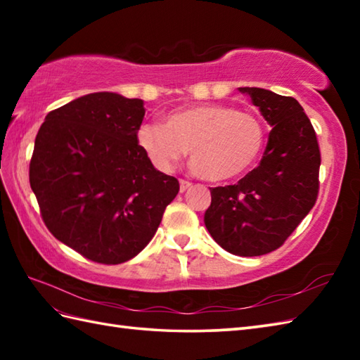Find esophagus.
<instances>
[{
    "label": "esophagus",
    "instance_id": "34e87169",
    "mask_svg": "<svg viewBox=\"0 0 360 360\" xmlns=\"http://www.w3.org/2000/svg\"><path fill=\"white\" fill-rule=\"evenodd\" d=\"M179 184H181V192H182V193L187 192V190H188L190 187H192V182H188V181H186V179H181Z\"/></svg>",
    "mask_w": 360,
    "mask_h": 360
}]
</instances>
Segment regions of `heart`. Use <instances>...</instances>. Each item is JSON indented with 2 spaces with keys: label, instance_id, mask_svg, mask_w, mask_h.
<instances>
[{
  "label": "heart",
  "instance_id": "heart-1",
  "mask_svg": "<svg viewBox=\"0 0 360 360\" xmlns=\"http://www.w3.org/2000/svg\"><path fill=\"white\" fill-rule=\"evenodd\" d=\"M264 137L255 114L219 103L184 106L168 112L165 125L145 122L136 133L137 145L159 172H172L190 150L193 168L207 181L246 173L262 155Z\"/></svg>",
  "mask_w": 360,
  "mask_h": 360
}]
</instances>
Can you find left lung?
Instances as JSON below:
<instances>
[{"label": "left lung", "mask_w": 360, "mask_h": 360, "mask_svg": "<svg viewBox=\"0 0 360 360\" xmlns=\"http://www.w3.org/2000/svg\"><path fill=\"white\" fill-rule=\"evenodd\" d=\"M272 127L259 165L238 184L210 188L204 223L212 238L238 257L283 246L319 195L320 150L314 128L294 97L240 88Z\"/></svg>", "instance_id": "left-lung-1"}]
</instances>
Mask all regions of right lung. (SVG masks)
I'll return each mask as SVG.
<instances>
[{
	"label": "right lung",
	"instance_id": "right-lung-1",
	"mask_svg": "<svg viewBox=\"0 0 360 360\" xmlns=\"http://www.w3.org/2000/svg\"><path fill=\"white\" fill-rule=\"evenodd\" d=\"M143 116L139 98L94 93L51 111L35 137L29 182L44 224L94 263L139 254L179 192L137 145Z\"/></svg>",
	"mask_w": 360,
	"mask_h": 360
}]
</instances>
